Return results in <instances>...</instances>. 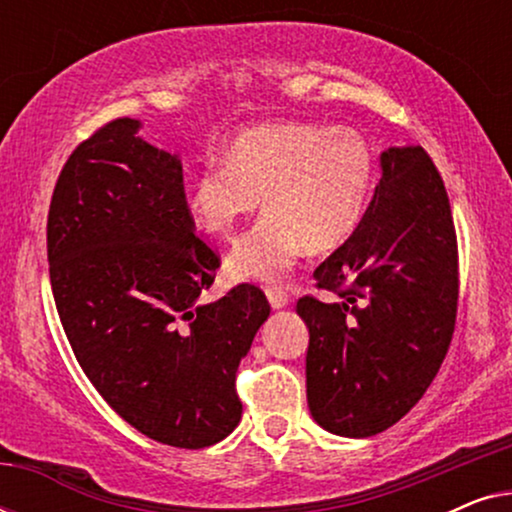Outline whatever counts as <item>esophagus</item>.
Wrapping results in <instances>:
<instances>
[{"instance_id":"obj_1","label":"esophagus","mask_w":512,"mask_h":512,"mask_svg":"<svg viewBox=\"0 0 512 512\" xmlns=\"http://www.w3.org/2000/svg\"><path fill=\"white\" fill-rule=\"evenodd\" d=\"M265 296H268L272 310H282V307L289 305V296H286L282 286H268V289H265Z\"/></svg>"}]
</instances>
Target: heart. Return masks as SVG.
Returning <instances> with one entry per match:
<instances>
[{
    "mask_svg": "<svg viewBox=\"0 0 512 512\" xmlns=\"http://www.w3.org/2000/svg\"><path fill=\"white\" fill-rule=\"evenodd\" d=\"M375 177L370 144L352 128L277 121L228 144L223 163L191 179L186 209L202 233L226 237L263 207L265 214L226 258L235 279H279L307 247H340L366 214Z\"/></svg>",
    "mask_w": 512,
    "mask_h": 512,
    "instance_id": "obj_1",
    "label": "heart"
}]
</instances>
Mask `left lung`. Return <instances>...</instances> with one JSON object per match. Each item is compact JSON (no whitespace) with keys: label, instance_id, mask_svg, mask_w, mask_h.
Segmentation results:
<instances>
[{"label":"left lung","instance_id":"obj_1","mask_svg":"<svg viewBox=\"0 0 512 512\" xmlns=\"http://www.w3.org/2000/svg\"><path fill=\"white\" fill-rule=\"evenodd\" d=\"M380 184L352 237L314 270L340 303L300 298L310 331L307 405L345 438L408 415L443 363L459 298L457 235L443 179L422 146L380 153Z\"/></svg>","mask_w":512,"mask_h":512}]
</instances>
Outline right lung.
Returning <instances> with one entry per match:
<instances>
[{"mask_svg": "<svg viewBox=\"0 0 512 512\" xmlns=\"http://www.w3.org/2000/svg\"><path fill=\"white\" fill-rule=\"evenodd\" d=\"M118 118L62 167L48 265L62 328L100 396L139 433L200 450L242 419L235 373L268 298L240 284L214 303L219 256L193 235L177 153Z\"/></svg>", "mask_w": 512, "mask_h": 512, "instance_id": "add662e5", "label": "right lung"}]
</instances>
